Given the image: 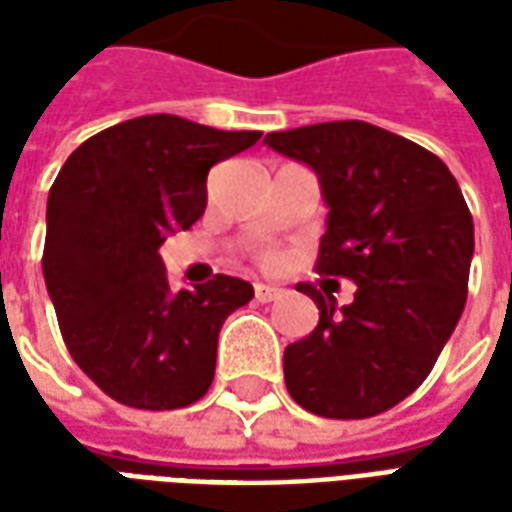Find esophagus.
<instances>
[{"mask_svg":"<svg viewBox=\"0 0 512 512\" xmlns=\"http://www.w3.org/2000/svg\"><path fill=\"white\" fill-rule=\"evenodd\" d=\"M279 296H282V288H277V285H263V282L255 285V299L263 301V304L279 299Z\"/></svg>","mask_w":512,"mask_h":512,"instance_id":"obj_1","label":"esophagus"}]
</instances>
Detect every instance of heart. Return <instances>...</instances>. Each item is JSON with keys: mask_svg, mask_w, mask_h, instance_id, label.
I'll list each match as a JSON object with an SVG mask.
<instances>
[{"mask_svg": "<svg viewBox=\"0 0 512 512\" xmlns=\"http://www.w3.org/2000/svg\"><path fill=\"white\" fill-rule=\"evenodd\" d=\"M266 266H277L279 263V252H274V249H268V252H263V257H260Z\"/></svg>", "mask_w": 512, "mask_h": 512, "instance_id": "1", "label": "heart"}]
</instances>
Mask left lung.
<instances>
[{
	"label": "left lung",
	"instance_id": "left-lung-1",
	"mask_svg": "<svg viewBox=\"0 0 512 512\" xmlns=\"http://www.w3.org/2000/svg\"><path fill=\"white\" fill-rule=\"evenodd\" d=\"M263 142L315 169L329 205L315 268L356 282L343 310L299 285L321 318L285 348L290 397L329 419L384 414L428 378L466 304L474 222L461 186L439 156L362 120Z\"/></svg>",
	"mask_w": 512,
	"mask_h": 512
}]
</instances>
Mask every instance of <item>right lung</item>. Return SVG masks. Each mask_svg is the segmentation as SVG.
<instances>
[{
  "mask_svg": "<svg viewBox=\"0 0 512 512\" xmlns=\"http://www.w3.org/2000/svg\"><path fill=\"white\" fill-rule=\"evenodd\" d=\"M260 131H219L178 115L117 123L73 150L49 191L43 279L73 362L131 408L172 411L211 389L227 315L244 279L216 274L169 290L158 246L205 213L213 164Z\"/></svg>",
  "mask_w": 512,
  "mask_h": 512,
  "instance_id": "right-lung-1",
  "label": "right lung"
}]
</instances>
